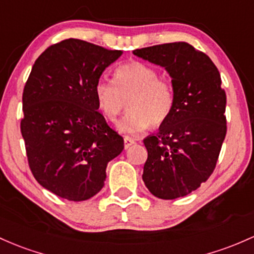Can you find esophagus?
<instances>
[{
  "label": "esophagus",
  "mask_w": 254,
  "mask_h": 254,
  "mask_svg": "<svg viewBox=\"0 0 254 254\" xmlns=\"http://www.w3.org/2000/svg\"><path fill=\"white\" fill-rule=\"evenodd\" d=\"M124 143H125V149H128V148H129L130 145H133V144H134L135 141L133 140L132 138H129V137H125V138H124Z\"/></svg>",
  "instance_id": "obj_1"
}]
</instances>
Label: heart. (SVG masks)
<instances>
[{
	"instance_id": "1",
	"label": "heart",
	"mask_w": 254,
	"mask_h": 254,
	"mask_svg": "<svg viewBox=\"0 0 254 254\" xmlns=\"http://www.w3.org/2000/svg\"><path fill=\"white\" fill-rule=\"evenodd\" d=\"M94 97L100 111L109 120H115L128 99L129 113L117 122L124 134H139L150 124L159 127L170 117L174 106V89L151 65L132 61L120 65L114 81L100 78L94 86Z\"/></svg>"
}]
</instances>
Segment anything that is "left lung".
Segmentation results:
<instances>
[{
    "label": "left lung",
    "mask_w": 254,
    "mask_h": 254,
    "mask_svg": "<svg viewBox=\"0 0 254 254\" xmlns=\"http://www.w3.org/2000/svg\"><path fill=\"white\" fill-rule=\"evenodd\" d=\"M165 67L172 78L174 106L156 134L144 139L148 160L143 181L162 200L188 195L209 178L226 134V95L213 62L187 42L133 51Z\"/></svg>",
    "instance_id": "1"
}]
</instances>
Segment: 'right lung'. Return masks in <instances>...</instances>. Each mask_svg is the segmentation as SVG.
I'll use <instances>...</instances> for the list:
<instances>
[{
    "mask_svg": "<svg viewBox=\"0 0 254 254\" xmlns=\"http://www.w3.org/2000/svg\"><path fill=\"white\" fill-rule=\"evenodd\" d=\"M121 56L69 39L48 47L32 66L24 87L21 134L35 179L59 197L84 201L99 192L106 166L125 148L94 97L97 81Z\"/></svg>",
    "mask_w": 254,
    "mask_h": 254,
    "instance_id": "right-lung-1",
    "label": "right lung"
}]
</instances>
